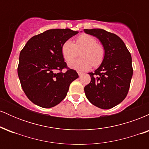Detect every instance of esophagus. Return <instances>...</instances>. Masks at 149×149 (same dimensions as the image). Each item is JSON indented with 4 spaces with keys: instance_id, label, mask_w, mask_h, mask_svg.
I'll list each match as a JSON object with an SVG mask.
<instances>
[{
    "instance_id": "obj_1",
    "label": "esophagus",
    "mask_w": 149,
    "mask_h": 149,
    "mask_svg": "<svg viewBox=\"0 0 149 149\" xmlns=\"http://www.w3.org/2000/svg\"><path fill=\"white\" fill-rule=\"evenodd\" d=\"M78 76H81L82 75H83V73H82V72H78Z\"/></svg>"
}]
</instances>
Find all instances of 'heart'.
<instances>
[{"mask_svg": "<svg viewBox=\"0 0 149 149\" xmlns=\"http://www.w3.org/2000/svg\"><path fill=\"white\" fill-rule=\"evenodd\" d=\"M80 52V59H76L69 64L71 69L83 71L90 69L92 64L98 66L104 57L103 46L97 43L95 38L88 34H82L76 39L75 44L71 40H66L61 47L63 57L66 61L73 60Z\"/></svg>", "mask_w": 149, "mask_h": 149, "instance_id": "b5f03b06", "label": "heart"}]
</instances>
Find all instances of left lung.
<instances>
[{
	"instance_id": "8db88e82",
	"label": "left lung",
	"mask_w": 149,
	"mask_h": 149,
	"mask_svg": "<svg viewBox=\"0 0 149 149\" xmlns=\"http://www.w3.org/2000/svg\"><path fill=\"white\" fill-rule=\"evenodd\" d=\"M100 40L104 49L102 64L95 72L89 73L91 81L85 87L88 100L102 109L116 107L129 91L133 74L131 54L120 38L101 29H84Z\"/></svg>"
}]
</instances>
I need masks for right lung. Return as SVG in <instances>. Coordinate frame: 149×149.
<instances>
[{"label": "right lung", "instance_id": "add662e5", "mask_svg": "<svg viewBox=\"0 0 149 149\" xmlns=\"http://www.w3.org/2000/svg\"><path fill=\"white\" fill-rule=\"evenodd\" d=\"M78 31L49 29L28 40L19 54L18 76L24 92L33 104L42 108L57 105L65 98L69 85L78 78L75 70L68 69L61 53L66 40Z\"/></svg>", "mask_w": 149, "mask_h": 149}]
</instances>
